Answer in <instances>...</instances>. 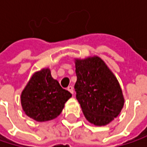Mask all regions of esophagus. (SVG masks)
<instances>
[{"instance_id": "obj_1", "label": "esophagus", "mask_w": 147, "mask_h": 147, "mask_svg": "<svg viewBox=\"0 0 147 147\" xmlns=\"http://www.w3.org/2000/svg\"><path fill=\"white\" fill-rule=\"evenodd\" d=\"M67 90L70 92V93H71L72 94H73L74 93V89H73V87L72 86H69L68 88H67Z\"/></svg>"}]
</instances>
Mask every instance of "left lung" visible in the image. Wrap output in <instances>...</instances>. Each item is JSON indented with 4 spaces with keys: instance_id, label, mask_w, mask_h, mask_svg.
<instances>
[{
    "instance_id": "8db88e82",
    "label": "left lung",
    "mask_w": 147,
    "mask_h": 147,
    "mask_svg": "<svg viewBox=\"0 0 147 147\" xmlns=\"http://www.w3.org/2000/svg\"><path fill=\"white\" fill-rule=\"evenodd\" d=\"M75 90L86 119L95 126H105L121 112L124 98L113 72L98 56L75 59Z\"/></svg>"
}]
</instances>
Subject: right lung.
I'll return each instance as SVG.
<instances>
[{"mask_svg": "<svg viewBox=\"0 0 147 147\" xmlns=\"http://www.w3.org/2000/svg\"><path fill=\"white\" fill-rule=\"evenodd\" d=\"M71 94L62 88L51 76L49 68L32 75L21 94V105L24 113L37 122L56 118L63 111Z\"/></svg>", "mask_w": 147, "mask_h": 147, "instance_id": "1", "label": "right lung"}]
</instances>
